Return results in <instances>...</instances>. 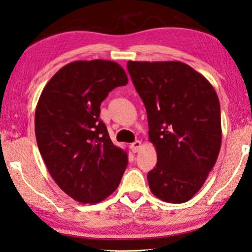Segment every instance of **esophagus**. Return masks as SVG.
Returning a JSON list of instances; mask_svg holds the SVG:
<instances>
[{
	"label": "esophagus",
	"instance_id": "1",
	"mask_svg": "<svg viewBox=\"0 0 252 252\" xmlns=\"http://www.w3.org/2000/svg\"><path fill=\"white\" fill-rule=\"evenodd\" d=\"M140 148H141V141L140 140H136L130 145V149H131L132 153H137V151H138Z\"/></svg>",
	"mask_w": 252,
	"mask_h": 252
}]
</instances>
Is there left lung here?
Segmentation results:
<instances>
[{"instance_id": "1", "label": "left lung", "mask_w": 252, "mask_h": 252, "mask_svg": "<svg viewBox=\"0 0 252 252\" xmlns=\"http://www.w3.org/2000/svg\"><path fill=\"white\" fill-rule=\"evenodd\" d=\"M145 104L157 164L150 191L168 203L195 195L214 167L221 145L220 105L213 85L180 61H128Z\"/></svg>"}]
</instances>
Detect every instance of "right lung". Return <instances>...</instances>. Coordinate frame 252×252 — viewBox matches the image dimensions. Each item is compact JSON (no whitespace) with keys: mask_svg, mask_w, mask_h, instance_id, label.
Here are the masks:
<instances>
[{"mask_svg":"<svg viewBox=\"0 0 252 252\" xmlns=\"http://www.w3.org/2000/svg\"><path fill=\"white\" fill-rule=\"evenodd\" d=\"M127 83L125 70L114 61H73L49 80L38 99V149L51 178L77 202H101L121 183L127 153L112 142L99 105Z\"/></svg>","mask_w":252,"mask_h":252,"instance_id":"1","label":"right lung"}]
</instances>
